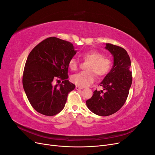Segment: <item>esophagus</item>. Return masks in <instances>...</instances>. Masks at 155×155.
Segmentation results:
<instances>
[{"label": "esophagus", "instance_id": "1", "mask_svg": "<svg viewBox=\"0 0 155 155\" xmlns=\"http://www.w3.org/2000/svg\"><path fill=\"white\" fill-rule=\"evenodd\" d=\"M76 90H81V89H83V88L77 85V86H76Z\"/></svg>", "mask_w": 155, "mask_h": 155}]
</instances>
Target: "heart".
<instances>
[{
	"instance_id": "b5f03b06",
	"label": "heart",
	"mask_w": 155,
	"mask_h": 155,
	"mask_svg": "<svg viewBox=\"0 0 155 155\" xmlns=\"http://www.w3.org/2000/svg\"><path fill=\"white\" fill-rule=\"evenodd\" d=\"M82 58L89 61L87 72H80L72 75V81L79 87H86L94 81V73L97 77L105 76L109 72L112 67L111 61L103 57V54L96 50H90L81 54ZM70 68L74 70L78 67V61L72 58L69 61Z\"/></svg>"
}]
</instances>
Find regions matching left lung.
I'll use <instances>...</instances> for the list:
<instances>
[{"mask_svg":"<svg viewBox=\"0 0 155 155\" xmlns=\"http://www.w3.org/2000/svg\"><path fill=\"white\" fill-rule=\"evenodd\" d=\"M105 48L113 56V66L100 84L103 90H96L86 101L89 110L101 116L111 115L121 109L132 84L131 63L127 51L109 43L105 44Z\"/></svg>","mask_w":155,"mask_h":155,"instance_id":"left-lung-1","label":"left lung"}]
</instances>
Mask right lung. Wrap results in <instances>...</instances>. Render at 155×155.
I'll use <instances>...</instances> for the list:
<instances>
[{"label":"right lung","instance_id":"1","mask_svg":"<svg viewBox=\"0 0 155 155\" xmlns=\"http://www.w3.org/2000/svg\"><path fill=\"white\" fill-rule=\"evenodd\" d=\"M76 52L72 43L55 37L45 39L31 51L23 72L22 85L37 112L54 116L63 109L68 93L76 87L67 79L69 61ZM58 78L63 80L62 83L54 85Z\"/></svg>","mask_w":155,"mask_h":155}]
</instances>
